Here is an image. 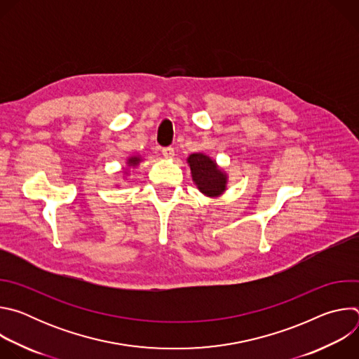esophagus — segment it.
Segmentation results:
<instances>
[{"instance_id":"esophagus-1","label":"esophagus","mask_w":359,"mask_h":359,"mask_svg":"<svg viewBox=\"0 0 359 359\" xmlns=\"http://www.w3.org/2000/svg\"><path fill=\"white\" fill-rule=\"evenodd\" d=\"M162 155L166 158V159H172L175 156V150L173 147L168 146V147H162Z\"/></svg>"}]
</instances>
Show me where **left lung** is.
Instances as JSON below:
<instances>
[{
	"label": "left lung",
	"mask_w": 359,
	"mask_h": 359,
	"mask_svg": "<svg viewBox=\"0 0 359 359\" xmlns=\"http://www.w3.org/2000/svg\"><path fill=\"white\" fill-rule=\"evenodd\" d=\"M191 176L198 190L208 196H217L226 189V175L203 153H193L187 159Z\"/></svg>",
	"instance_id": "left-lung-1"
}]
</instances>
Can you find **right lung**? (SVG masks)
I'll list each match as a JSON object with an SVG mask.
<instances>
[{
	"label": "right lung",
	"mask_w": 359,
	"mask_h": 359,
	"mask_svg": "<svg viewBox=\"0 0 359 359\" xmlns=\"http://www.w3.org/2000/svg\"><path fill=\"white\" fill-rule=\"evenodd\" d=\"M139 161H140L139 158H130V159H129V166H132V165H133V166H135V165H137V163H139Z\"/></svg>",
	"instance_id": "add662e5"
}]
</instances>
